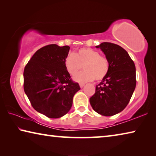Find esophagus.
Instances as JSON below:
<instances>
[{"label":"esophagus","mask_w":156,"mask_h":156,"mask_svg":"<svg viewBox=\"0 0 156 156\" xmlns=\"http://www.w3.org/2000/svg\"><path fill=\"white\" fill-rule=\"evenodd\" d=\"M84 86V83H80V88H83Z\"/></svg>","instance_id":"obj_1"}]
</instances>
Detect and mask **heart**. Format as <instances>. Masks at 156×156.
Listing matches in <instances>:
<instances>
[{
    "mask_svg": "<svg viewBox=\"0 0 156 156\" xmlns=\"http://www.w3.org/2000/svg\"><path fill=\"white\" fill-rule=\"evenodd\" d=\"M84 72L74 77L78 83H84L94 80L100 81L109 73V62L106 57L100 56L96 50L89 47L80 48L74 54H69L65 60V66L71 76H75L81 69Z\"/></svg>",
    "mask_w": 156,
    "mask_h": 156,
    "instance_id": "heart-1",
    "label": "heart"
}]
</instances>
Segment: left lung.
<instances>
[{
  "label": "left lung",
  "mask_w": 156,
  "mask_h": 156,
  "mask_svg": "<svg viewBox=\"0 0 156 156\" xmlns=\"http://www.w3.org/2000/svg\"><path fill=\"white\" fill-rule=\"evenodd\" d=\"M96 47L101 49L109 60V70L96 85L89 102L98 113L112 116L125 109L135 90V64L126 50L118 44L102 43Z\"/></svg>",
  "instance_id": "1"
}]
</instances>
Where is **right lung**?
<instances>
[{
    "label": "right lung",
    "instance_id": "right-lung-1",
    "mask_svg": "<svg viewBox=\"0 0 156 156\" xmlns=\"http://www.w3.org/2000/svg\"><path fill=\"white\" fill-rule=\"evenodd\" d=\"M70 47L53 44L36 51L25 66L24 91L34 109L49 118L69 112L80 89L65 66Z\"/></svg>",
    "mask_w": 156,
    "mask_h": 156
}]
</instances>
